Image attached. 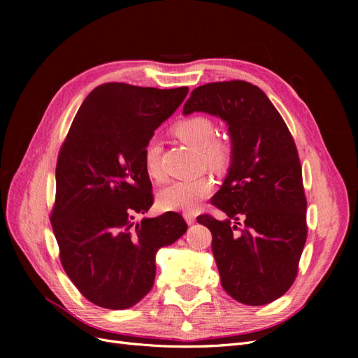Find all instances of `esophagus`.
<instances>
[{"mask_svg": "<svg viewBox=\"0 0 358 358\" xmlns=\"http://www.w3.org/2000/svg\"><path fill=\"white\" fill-rule=\"evenodd\" d=\"M183 218H185L188 225H192L194 222H196V215L194 213H183Z\"/></svg>", "mask_w": 358, "mask_h": 358, "instance_id": "esophagus-1", "label": "esophagus"}]
</instances>
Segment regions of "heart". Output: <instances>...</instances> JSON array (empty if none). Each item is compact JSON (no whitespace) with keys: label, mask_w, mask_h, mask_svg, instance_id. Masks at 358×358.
I'll list each match as a JSON object with an SVG mask.
<instances>
[{"label":"heart","mask_w":358,"mask_h":358,"mask_svg":"<svg viewBox=\"0 0 358 358\" xmlns=\"http://www.w3.org/2000/svg\"><path fill=\"white\" fill-rule=\"evenodd\" d=\"M173 133L183 143L200 150L203 158L210 169L221 170L229 164L231 150L230 145L222 140H215L216 125L210 117L194 115L180 119L173 127ZM161 148L157 140H149L143 149V166L152 179H161L159 166ZM212 183L206 178L187 180H175L158 192V206L162 210H176L191 213L197 210L201 200L209 196Z\"/></svg>","instance_id":"heart-1"}]
</instances>
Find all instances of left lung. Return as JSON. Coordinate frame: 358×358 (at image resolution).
Returning a JSON list of instances; mask_svg holds the SVG:
<instances>
[{"label": "left lung", "instance_id": "1", "mask_svg": "<svg viewBox=\"0 0 358 358\" xmlns=\"http://www.w3.org/2000/svg\"><path fill=\"white\" fill-rule=\"evenodd\" d=\"M221 117L231 138V164L212 204L224 220L200 215L212 233L222 288L262 306L284 296L297 276L306 243V197L294 140L258 86L243 80L199 86L183 115Z\"/></svg>", "mask_w": 358, "mask_h": 358}]
</instances>
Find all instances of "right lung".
Wrapping results in <instances>:
<instances>
[{
  "label": "right lung",
  "instance_id": "obj_1",
  "mask_svg": "<svg viewBox=\"0 0 358 358\" xmlns=\"http://www.w3.org/2000/svg\"><path fill=\"white\" fill-rule=\"evenodd\" d=\"M187 94V86H96L59 150L52 229L64 270L96 306L121 310L142 300L154 287L158 249L188 230L178 212L133 222L154 203L143 149Z\"/></svg>",
  "mask_w": 358,
  "mask_h": 358
}]
</instances>
